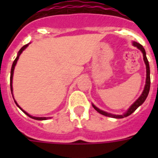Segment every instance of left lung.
<instances>
[{"mask_svg":"<svg viewBox=\"0 0 158 158\" xmlns=\"http://www.w3.org/2000/svg\"><path fill=\"white\" fill-rule=\"evenodd\" d=\"M133 45L136 47L138 49H139L143 53V60H144L145 65H146V82H145V86L144 89H143V91L142 94L140 95L139 98L136 100V101L130 106L129 109H128L126 111H125L124 114H121V115H114V114H111V113H108L106 111H104V110L99 109L94 105V104H92L95 110L99 112L102 115H106V116H108V117H112V118H116V119H121V118L127 117L130 115H131L134 111H135L136 109H137L139 106L142 105L144 101L147 98L148 95V93H149L150 89V84H151V81H150V68H149V63H148V60L147 59V56H146V52H145L144 48H143L142 45H140L139 43H136V42H133Z\"/></svg>","mask_w":158,"mask_h":158,"instance_id":"obj_1","label":"left lung"}]
</instances>
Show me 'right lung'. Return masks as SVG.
I'll return each instance as SVG.
<instances>
[{"mask_svg": "<svg viewBox=\"0 0 158 158\" xmlns=\"http://www.w3.org/2000/svg\"><path fill=\"white\" fill-rule=\"evenodd\" d=\"M28 44H29V43H28ZM28 44H26V45H24L23 48H21L20 50L19 51L18 55H17V56H16L15 60H14L13 64H12V67H11V71H10V90H11V94H12V96H13V98H14V95H13V86H12V83H13V74H14V70H15V67L17 61H18L19 57V56H20L21 53L23 52V51L25 50L26 48H28ZM14 100H15V98H14ZM15 104L17 105V106H18V107L19 108V109H20V110H22L23 113H25L26 115H28V116H29L30 118H32V119H34V120H48V119H49V118H51V117H37V116H33V115H29L28 112H26L24 110H23V109H22V108H21L20 106L18 105V103H17V102H16L15 100Z\"/></svg>", "mask_w": 158, "mask_h": 158, "instance_id": "add662e5", "label": "right lung"}]
</instances>
